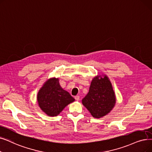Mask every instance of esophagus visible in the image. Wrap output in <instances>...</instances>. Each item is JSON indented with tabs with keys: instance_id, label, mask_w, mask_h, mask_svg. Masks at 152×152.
<instances>
[{
	"instance_id": "1",
	"label": "esophagus",
	"mask_w": 152,
	"mask_h": 152,
	"mask_svg": "<svg viewBox=\"0 0 152 152\" xmlns=\"http://www.w3.org/2000/svg\"><path fill=\"white\" fill-rule=\"evenodd\" d=\"M75 99H76V101H79V100H80V96H76L75 97Z\"/></svg>"
}]
</instances>
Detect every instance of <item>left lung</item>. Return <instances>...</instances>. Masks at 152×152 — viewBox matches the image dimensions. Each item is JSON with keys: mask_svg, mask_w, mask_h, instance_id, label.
I'll use <instances>...</instances> for the list:
<instances>
[{"mask_svg": "<svg viewBox=\"0 0 152 152\" xmlns=\"http://www.w3.org/2000/svg\"><path fill=\"white\" fill-rule=\"evenodd\" d=\"M116 103V97L113 85L107 75L98 74L91 83L88 94L82 104L92 116L99 118L107 115Z\"/></svg>", "mask_w": 152, "mask_h": 152, "instance_id": "8db88e82", "label": "left lung"}]
</instances>
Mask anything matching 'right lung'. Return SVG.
<instances>
[{
  "instance_id": "obj_1",
  "label": "right lung",
  "mask_w": 152,
  "mask_h": 152,
  "mask_svg": "<svg viewBox=\"0 0 152 152\" xmlns=\"http://www.w3.org/2000/svg\"><path fill=\"white\" fill-rule=\"evenodd\" d=\"M37 99L39 108L50 117L57 116L68 104L75 101L68 91L61 87L59 79L55 77L44 83L38 92Z\"/></svg>"
}]
</instances>
